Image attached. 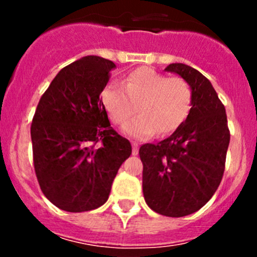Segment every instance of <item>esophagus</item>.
Here are the masks:
<instances>
[{
    "label": "esophagus",
    "mask_w": 257,
    "mask_h": 257,
    "mask_svg": "<svg viewBox=\"0 0 257 257\" xmlns=\"http://www.w3.org/2000/svg\"><path fill=\"white\" fill-rule=\"evenodd\" d=\"M132 145H133V155H137L139 153V145H138V143H136V142H133V143H132Z\"/></svg>",
    "instance_id": "obj_1"
}]
</instances>
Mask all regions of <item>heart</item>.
<instances>
[{
  "instance_id": "obj_1",
  "label": "heart",
  "mask_w": 257,
  "mask_h": 257,
  "mask_svg": "<svg viewBox=\"0 0 257 257\" xmlns=\"http://www.w3.org/2000/svg\"><path fill=\"white\" fill-rule=\"evenodd\" d=\"M102 100L116 124L124 123L138 109L141 114L124 124L123 132L144 139L157 132L165 136L177 131L191 110L193 89L180 77H168L149 67H141L124 77L123 85L108 83Z\"/></svg>"
}]
</instances>
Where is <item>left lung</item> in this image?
<instances>
[{
	"label": "left lung",
	"instance_id": "1",
	"mask_svg": "<svg viewBox=\"0 0 257 257\" xmlns=\"http://www.w3.org/2000/svg\"><path fill=\"white\" fill-rule=\"evenodd\" d=\"M165 71L177 73L193 89L188 118L164 141L143 144L145 203L170 217L190 215L203 208L221 183L230 132L225 107L210 80L195 68L172 63Z\"/></svg>",
	"mask_w": 257,
	"mask_h": 257
}]
</instances>
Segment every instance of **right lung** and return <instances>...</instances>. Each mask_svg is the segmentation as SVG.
Instances as JSON below:
<instances>
[{
  "label": "right lung",
  "instance_id": "right-lung-1",
  "mask_svg": "<svg viewBox=\"0 0 257 257\" xmlns=\"http://www.w3.org/2000/svg\"><path fill=\"white\" fill-rule=\"evenodd\" d=\"M115 64L87 56L58 72L38 102L31 125L41 190L57 208L89 211L108 200L114 178L132 154L110 126L100 93Z\"/></svg>",
  "mask_w": 257,
  "mask_h": 257
}]
</instances>
